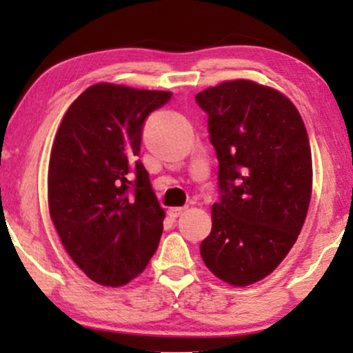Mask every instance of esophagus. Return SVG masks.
Masks as SVG:
<instances>
[{"instance_id": "1", "label": "esophagus", "mask_w": 353, "mask_h": 353, "mask_svg": "<svg viewBox=\"0 0 353 353\" xmlns=\"http://www.w3.org/2000/svg\"><path fill=\"white\" fill-rule=\"evenodd\" d=\"M184 210H185V208H171L169 209V216H171L172 219H176V217L182 216V212H184Z\"/></svg>"}]
</instances>
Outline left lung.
Listing matches in <instances>:
<instances>
[{
	"instance_id": "left-lung-1",
	"label": "left lung",
	"mask_w": 353,
	"mask_h": 353,
	"mask_svg": "<svg viewBox=\"0 0 353 353\" xmlns=\"http://www.w3.org/2000/svg\"><path fill=\"white\" fill-rule=\"evenodd\" d=\"M196 101L209 116L221 190L202 261L245 287L274 272L301 234L312 196L309 136L292 101L254 81H225Z\"/></svg>"
}]
</instances>
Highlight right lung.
<instances>
[{
  "instance_id": "right-lung-1",
  "label": "right lung",
  "mask_w": 353,
  "mask_h": 353,
  "mask_svg": "<svg viewBox=\"0 0 353 353\" xmlns=\"http://www.w3.org/2000/svg\"><path fill=\"white\" fill-rule=\"evenodd\" d=\"M169 91L89 86L61 121L48 168V204L64 249L91 281L121 287L159 245L164 209L137 159L143 124Z\"/></svg>"
}]
</instances>
